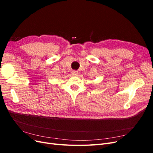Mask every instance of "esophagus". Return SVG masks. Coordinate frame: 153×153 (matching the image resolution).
Returning a JSON list of instances; mask_svg holds the SVG:
<instances>
[{
    "mask_svg": "<svg viewBox=\"0 0 153 153\" xmlns=\"http://www.w3.org/2000/svg\"><path fill=\"white\" fill-rule=\"evenodd\" d=\"M71 74H72V75H73V76H76L78 74V73L77 71H72Z\"/></svg>",
    "mask_w": 153,
    "mask_h": 153,
    "instance_id": "esophagus-1",
    "label": "esophagus"
}]
</instances>
